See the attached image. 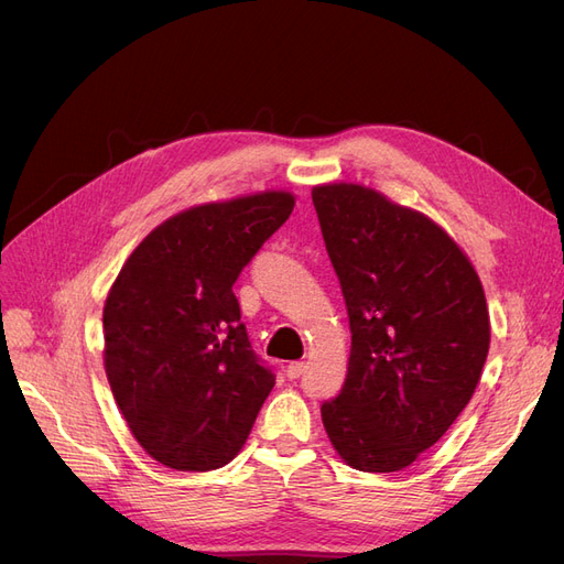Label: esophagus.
<instances>
[{"mask_svg":"<svg viewBox=\"0 0 564 564\" xmlns=\"http://www.w3.org/2000/svg\"><path fill=\"white\" fill-rule=\"evenodd\" d=\"M303 371H305V365H303V362H289V367H286V379H289V381H296Z\"/></svg>","mask_w":564,"mask_h":564,"instance_id":"obj_1","label":"esophagus"}]
</instances>
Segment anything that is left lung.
Segmentation results:
<instances>
[{
	"label": "left lung",
	"mask_w": 564,
	"mask_h": 564,
	"mask_svg": "<svg viewBox=\"0 0 564 564\" xmlns=\"http://www.w3.org/2000/svg\"><path fill=\"white\" fill-rule=\"evenodd\" d=\"M313 204L352 334L324 431L348 466L395 473L449 431L480 381L482 284L445 230L377 191L317 185Z\"/></svg>",
	"instance_id": "left-lung-1"
}]
</instances>
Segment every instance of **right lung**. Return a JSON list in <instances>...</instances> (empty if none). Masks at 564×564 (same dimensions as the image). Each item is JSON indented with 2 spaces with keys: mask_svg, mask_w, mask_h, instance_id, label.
I'll return each instance as SVG.
<instances>
[{
  "mask_svg": "<svg viewBox=\"0 0 564 564\" xmlns=\"http://www.w3.org/2000/svg\"><path fill=\"white\" fill-rule=\"evenodd\" d=\"M292 209L289 193L202 204L164 220L119 270L106 373L133 437L169 468L226 466L275 386L232 284Z\"/></svg>",
  "mask_w": 564,
  "mask_h": 564,
  "instance_id": "1",
  "label": "right lung"
}]
</instances>
